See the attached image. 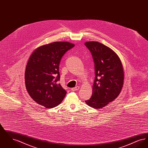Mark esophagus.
<instances>
[{
  "instance_id": "esophagus-1",
  "label": "esophagus",
  "mask_w": 148,
  "mask_h": 148,
  "mask_svg": "<svg viewBox=\"0 0 148 148\" xmlns=\"http://www.w3.org/2000/svg\"><path fill=\"white\" fill-rule=\"evenodd\" d=\"M79 89V86H76V87H75V88H71V90H72V91H77Z\"/></svg>"
}]
</instances>
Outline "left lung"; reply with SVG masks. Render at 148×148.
<instances>
[{
	"label": "left lung",
	"mask_w": 148,
	"mask_h": 148,
	"mask_svg": "<svg viewBox=\"0 0 148 148\" xmlns=\"http://www.w3.org/2000/svg\"><path fill=\"white\" fill-rule=\"evenodd\" d=\"M85 45L92 53L95 72L92 94L85 103L94 109L102 108L121 92L124 79L123 65L116 53L105 45L92 41Z\"/></svg>",
	"instance_id": "left-lung-1"
}]
</instances>
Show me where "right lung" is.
Masks as SVG:
<instances>
[{
    "mask_svg": "<svg viewBox=\"0 0 148 148\" xmlns=\"http://www.w3.org/2000/svg\"><path fill=\"white\" fill-rule=\"evenodd\" d=\"M75 46L67 42H56L37 48L29 58L25 71V86L30 97L47 109L63 101L66 92L58 83L59 66L64 54Z\"/></svg>",
    "mask_w": 148,
    "mask_h": 148,
    "instance_id": "obj_1",
    "label": "right lung"
}]
</instances>
